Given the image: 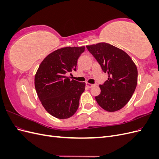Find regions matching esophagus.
<instances>
[{"mask_svg": "<svg viewBox=\"0 0 159 159\" xmlns=\"http://www.w3.org/2000/svg\"><path fill=\"white\" fill-rule=\"evenodd\" d=\"M93 85H94V84H89V83H86V86H87V87H88V88H92Z\"/></svg>", "mask_w": 159, "mask_h": 159, "instance_id": "esophagus-1", "label": "esophagus"}]
</instances>
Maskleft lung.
<instances>
[{"mask_svg":"<svg viewBox=\"0 0 159 159\" xmlns=\"http://www.w3.org/2000/svg\"><path fill=\"white\" fill-rule=\"evenodd\" d=\"M108 79L99 85L98 103L109 112L123 108L131 98L137 84V67L123 50L105 42L86 46Z\"/></svg>","mask_w":159,"mask_h":159,"instance_id":"left-lung-1","label":"left lung"}]
</instances>
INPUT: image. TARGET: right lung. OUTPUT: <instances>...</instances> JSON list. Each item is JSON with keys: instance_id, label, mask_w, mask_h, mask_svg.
I'll use <instances>...</instances> for the list:
<instances>
[{"instance_id": "add662e5", "label": "right lung", "mask_w": 159, "mask_h": 159, "mask_svg": "<svg viewBox=\"0 0 159 159\" xmlns=\"http://www.w3.org/2000/svg\"><path fill=\"white\" fill-rule=\"evenodd\" d=\"M85 47H66L53 52L42 61L34 80L35 88L45 109L58 119L71 117L78 109L84 82L70 80L67 75L76 71Z\"/></svg>"}]
</instances>
